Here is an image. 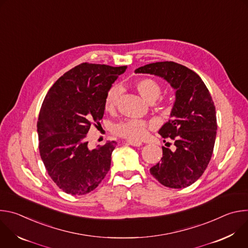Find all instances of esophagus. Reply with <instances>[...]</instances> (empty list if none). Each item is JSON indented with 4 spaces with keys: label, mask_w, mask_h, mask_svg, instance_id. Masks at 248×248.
I'll use <instances>...</instances> for the list:
<instances>
[{
    "label": "esophagus",
    "mask_w": 248,
    "mask_h": 248,
    "mask_svg": "<svg viewBox=\"0 0 248 248\" xmlns=\"http://www.w3.org/2000/svg\"><path fill=\"white\" fill-rule=\"evenodd\" d=\"M126 142L128 144H130L131 146H134V147H139V146L142 145V143H141L140 141H135V140H127Z\"/></svg>",
    "instance_id": "esophagus-1"
}]
</instances>
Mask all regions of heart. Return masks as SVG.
Returning a JSON list of instances; mask_svg holds the SVG:
<instances>
[{"mask_svg":"<svg viewBox=\"0 0 248 248\" xmlns=\"http://www.w3.org/2000/svg\"><path fill=\"white\" fill-rule=\"evenodd\" d=\"M135 88L141 95V97L149 103H153L155 100H157L162 92L160 83L155 79L149 78L137 80L135 82ZM121 94V86L117 84L112 85L108 89L107 94H106L105 97V109L107 111H113L117 107ZM150 126L151 124L146 121L129 119L122 121L115 124L113 127V132L116 135L124 138L138 140L146 134V131Z\"/></svg>","mask_w":248,"mask_h":248,"instance_id":"b5f03b06","label":"heart"}]
</instances>
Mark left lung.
<instances>
[{"label":"left lung","mask_w":248,"mask_h":248,"mask_svg":"<svg viewBox=\"0 0 248 248\" xmlns=\"http://www.w3.org/2000/svg\"><path fill=\"white\" fill-rule=\"evenodd\" d=\"M135 73L161 77L176 90L170 119L159 130L175 149L168 148L170 142L163 146V157L150 172L167 187L189 186L203 174L215 145L217 118L210 92L196 73L174 62L149 63Z\"/></svg>","instance_id":"left-lung-1"}]
</instances>
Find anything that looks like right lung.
I'll use <instances>...</instances> for the list:
<instances>
[{
    "label": "right lung",
    "mask_w": 248,
    "mask_h": 248,
    "mask_svg": "<svg viewBox=\"0 0 248 248\" xmlns=\"http://www.w3.org/2000/svg\"><path fill=\"white\" fill-rule=\"evenodd\" d=\"M125 69L82 62L62 76L43 101L37 122L40 156L53 182L67 194L89 193L110 170L118 143L89 150L87 133L100 124L106 94Z\"/></svg>",
    "instance_id": "right-lung-1"
}]
</instances>
